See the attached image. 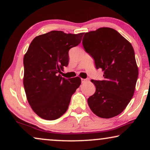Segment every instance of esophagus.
I'll return each mask as SVG.
<instances>
[{
	"label": "esophagus",
	"instance_id": "esophagus-1",
	"mask_svg": "<svg viewBox=\"0 0 150 150\" xmlns=\"http://www.w3.org/2000/svg\"><path fill=\"white\" fill-rule=\"evenodd\" d=\"M89 81L88 79H81V82H82V83L87 82V81Z\"/></svg>",
	"mask_w": 150,
	"mask_h": 150
}]
</instances>
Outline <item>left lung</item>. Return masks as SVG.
Listing matches in <instances>:
<instances>
[{
	"label": "left lung",
	"instance_id": "8db88e82",
	"mask_svg": "<svg viewBox=\"0 0 150 150\" xmlns=\"http://www.w3.org/2000/svg\"><path fill=\"white\" fill-rule=\"evenodd\" d=\"M83 45L95 59L96 69L104 72V80H91L96 91L88 98V105L98 117H115L126 108L135 91L138 67L134 48L110 28L86 32Z\"/></svg>",
	"mask_w": 150,
	"mask_h": 150
}]
</instances>
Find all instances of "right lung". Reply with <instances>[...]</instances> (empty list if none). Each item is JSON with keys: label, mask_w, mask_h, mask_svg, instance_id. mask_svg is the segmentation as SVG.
Wrapping results in <instances>:
<instances>
[{"label": "right lung", "mask_w": 150, "mask_h": 150, "mask_svg": "<svg viewBox=\"0 0 150 150\" xmlns=\"http://www.w3.org/2000/svg\"><path fill=\"white\" fill-rule=\"evenodd\" d=\"M83 34L54 30L38 35L24 55L23 83L28 102L44 120L61 117L79 87V77L66 79L59 73L68 65L69 50L80 44Z\"/></svg>", "instance_id": "add662e5"}]
</instances>
